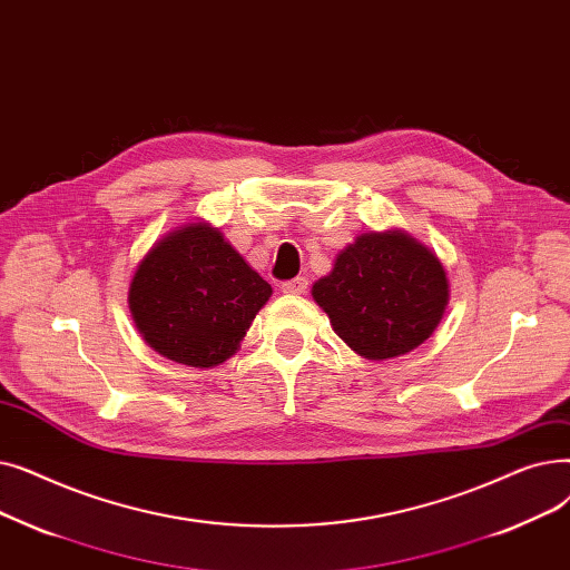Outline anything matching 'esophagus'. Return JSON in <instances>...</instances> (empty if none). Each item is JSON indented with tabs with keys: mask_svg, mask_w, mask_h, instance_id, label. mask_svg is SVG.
<instances>
[{
	"mask_svg": "<svg viewBox=\"0 0 570 570\" xmlns=\"http://www.w3.org/2000/svg\"><path fill=\"white\" fill-rule=\"evenodd\" d=\"M281 289L285 292V294H304L306 289H308V281L306 278H292V281H285L283 285H281Z\"/></svg>",
	"mask_w": 570,
	"mask_h": 570,
	"instance_id": "34e87169",
	"label": "esophagus"
}]
</instances>
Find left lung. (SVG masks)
I'll use <instances>...</instances> for the list:
<instances>
[{"mask_svg":"<svg viewBox=\"0 0 570 570\" xmlns=\"http://www.w3.org/2000/svg\"><path fill=\"white\" fill-rule=\"evenodd\" d=\"M313 299L334 332L366 360H392L422 345L445 313L441 259L401 229L366 232L338 253Z\"/></svg>","mask_w":570,"mask_h":570,"instance_id":"left-lung-1","label":"left lung"}]
</instances>
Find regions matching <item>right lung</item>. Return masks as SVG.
I'll list each match as a JSON object with an SVG mask.
<instances>
[{"label":"right lung","instance_id":"right-lung-1","mask_svg":"<svg viewBox=\"0 0 570 570\" xmlns=\"http://www.w3.org/2000/svg\"><path fill=\"white\" fill-rule=\"evenodd\" d=\"M271 292L218 229L189 223L159 238L134 271L129 311L161 357L210 368L238 350Z\"/></svg>","mask_w":570,"mask_h":570}]
</instances>
